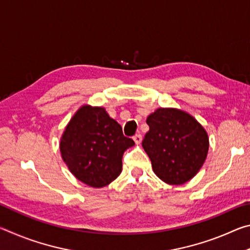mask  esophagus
Wrapping results in <instances>:
<instances>
[{
  "instance_id": "esophagus-1",
  "label": "esophagus",
  "mask_w": 250,
  "mask_h": 250,
  "mask_svg": "<svg viewBox=\"0 0 250 250\" xmlns=\"http://www.w3.org/2000/svg\"><path fill=\"white\" fill-rule=\"evenodd\" d=\"M133 141H134L135 143H137V145H140L141 141H142V135H141L140 133L135 134L134 137H133Z\"/></svg>"
}]
</instances>
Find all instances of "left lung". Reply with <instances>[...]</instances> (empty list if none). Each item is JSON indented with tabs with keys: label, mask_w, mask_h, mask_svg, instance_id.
<instances>
[{
	"label": "left lung",
	"mask_w": 250,
	"mask_h": 250,
	"mask_svg": "<svg viewBox=\"0 0 250 250\" xmlns=\"http://www.w3.org/2000/svg\"><path fill=\"white\" fill-rule=\"evenodd\" d=\"M150 130L142 146L159 179L171 185L184 184L197 174L208 152V135L189 113L159 108L146 118Z\"/></svg>",
	"instance_id": "1"
}]
</instances>
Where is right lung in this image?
<instances>
[{
  "mask_svg": "<svg viewBox=\"0 0 250 250\" xmlns=\"http://www.w3.org/2000/svg\"><path fill=\"white\" fill-rule=\"evenodd\" d=\"M134 145L103 107L84 104L61 139L62 158L69 171L91 188H104L120 175L122 155Z\"/></svg>",
  "mask_w": 250,
  "mask_h": 250,
  "instance_id": "add662e5",
  "label": "right lung"
}]
</instances>
